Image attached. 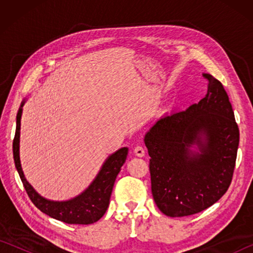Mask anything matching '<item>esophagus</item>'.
Returning <instances> with one entry per match:
<instances>
[{
    "mask_svg": "<svg viewBox=\"0 0 253 253\" xmlns=\"http://www.w3.org/2000/svg\"><path fill=\"white\" fill-rule=\"evenodd\" d=\"M134 153H135L136 156L143 157L145 155V149L142 146H136L135 149H134Z\"/></svg>",
    "mask_w": 253,
    "mask_h": 253,
    "instance_id": "34e87169",
    "label": "esophagus"
}]
</instances>
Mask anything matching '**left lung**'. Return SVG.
Returning <instances> with one entry per match:
<instances>
[{"instance_id":"left-lung-1","label":"left lung","mask_w":253,"mask_h":253,"mask_svg":"<svg viewBox=\"0 0 253 253\" xmlns=\"http://www.w3.org/2000/svg\"><path fill=\"white\" fill-rule=\"evenodd\" d=\"M203 77L209 83L203 99L162 116L144 138L153 198L168 216L210 208L232 181L239 127L223 84L209 74Z\"/></svg>"}]
</instances>
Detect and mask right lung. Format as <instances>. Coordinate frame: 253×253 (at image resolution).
Wrapping results in <instances>:
<instances>
[{"instance_id": "add662e5", "label": "right lung", "mask_w": 253, "mask_h": 253, "mask_svg": "<svg viewBox=\"0 0 253 253\" xmlns=\"http://www.w3.org/2000/svg\"><path fill=\"white\" fill-rule=\"evenodd\" d=\"M22 101L16 115V129L13 139V157L21 181L32 203L46 215L68 224H91L102 217L109 205L115 181L126 162L128 148L123 147L107 158L99 173L83 193L68 201H50L41 196L25 178L20 162V129Z\"/></svg>"}]
</instances>
